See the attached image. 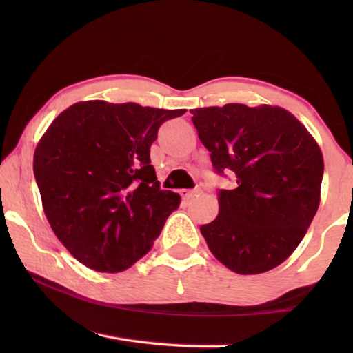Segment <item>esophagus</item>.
Wrapping results in <instances>:
<instances>
[{"label":"esophagus","mask_w":353,"mask_h":353,"mask_svg":"<svg viewBox=\"0 0 353 353\" xmlns=\"http://www.w3.org/2000/svg\"><path fill=\"white\" fill-rule=\"evenodd\" d=\"M197 192H199L197 190H181L180 194H181L183 199L188 201V199H191V197H194Z\"/></svg>","instance_id":"esophagus-1"}]
</instances>
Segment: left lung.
Segmentation results:
<instances>
[{"label":"left lung","instance_id":"1","mask_svg":"<svg viewBox=\"0 0 353 353\" xmlns=\"http://www.w3.org/2000/svg\"><path fill=\"white\" fill-rule=\"evenodd\" d=\"M191 114L215 170L236 175L234 190L220 191L219 216L201 226L210 252L239 274L278 267L301 244L320 205V146L278 105L225 104Z\"/></svg>","mask_w":353,"mask_h":353}]
</instances>
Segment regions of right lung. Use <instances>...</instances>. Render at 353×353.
Instances as JSON below:
<instances>
[{"label": "right lung", "mask_w": 353, "mask_h": 353, "mask_svg": "<svg viewBox=\"0 0 353 353\" xmlns=\"http://www.w3.org/2000/svg\"><path fill=\"white\" fill-rule=\"evenodd\" d=\"M186 109L80 101L37 144L33 173L57 239L85 267L123 272L148 254L181 197L161 190L151 144Z\"/></svg>", "instance_id": "right-lung-1"}]
</instances>
